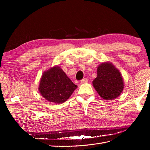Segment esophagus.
Here are the masks:
<instances>
[{
	"instance_id": "obj_1",
	"label": "esophagus",
	"mask_w": 150,
	"mask_h": 150,
	"mask_svg": "<svg viewBox=\"0 0 150 150\" xmlns=\"http://www.w3.org/2000/svg\"><path fill=\"white\" fill-rule=\"evenodd\" d=\"M87 82H88V79L86 78H84L83 79H82V80L81 81V83H86Z\"/></svg>"
}]
</instances>
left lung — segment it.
<instances>
[{
	"instance_id": "1",
	"label": "left lung",
	"mask_w": 150,
	"mask_h": 150,
	"mask_svg": "<svg viewBox=\"0 0 150 150\" xmlns=\"http://www.w3.org/2000/svg\"><path fill=\"white\" fill-rule=\"evenodd\" d=\"M93 85L100 96L106 100H113L120 95L124 88L120 71L112 64L104 62L97 68V76Z\"/></svg>"
}]
</instances>
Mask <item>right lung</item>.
Returning a JSON list of instances; mask_svg holds the SVG:
<instances>
[{
	"label": "right lung",
	"instance_id": "right-lung-1",
	"mask_svg": "<svg viewBox=\"0 0 150 150\" xmlns=\"http://www.w3.org/2000/svg\"><path fill=\"white\" fill-rule=\"evenodd\" d=\"M77 88L61 68L55 66L43 73L39 90L47 100L60 104L68 99Z\"/></svg>",
	"mask_w": 150,
	"mask_h": 150
}]
</instances>
